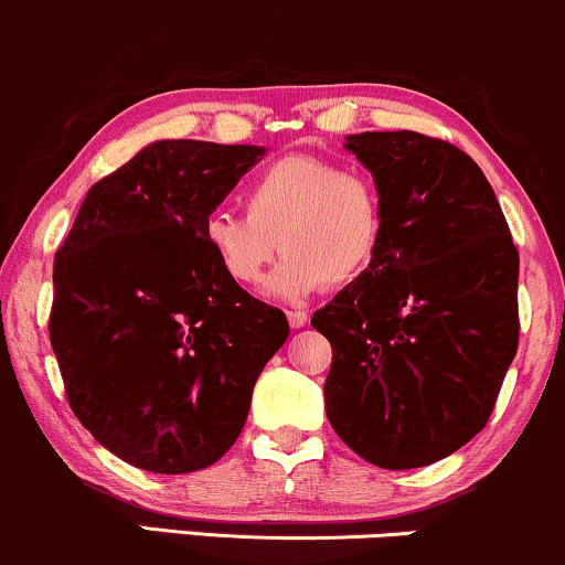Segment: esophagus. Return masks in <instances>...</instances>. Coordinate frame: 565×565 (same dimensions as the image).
Here are the masks:
<instances>
[{
    "instance_id": "1",
    "label": "esophagus",
    "mask_w": 565,
    "mask_h": 565,
    "mask_svg": "<svg viewBox=\"0 0 565 565\" xmlns=\"http://www.w3.org/2000/svg\"><path fill=\"white\" fill-rule=\"evenodd\" d=\"M287 321H289L291 329H302V326L310 321V316L305 310H289L287 312Z\"/></svg>"
}]
</instances>
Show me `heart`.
Instances as JSON below:
<instances>
[{
	"label": "heart",
	"mask_w": 565,
	"mask_h": 565,
	"mask_svg": "<svg viewBox=\"0 0 565 565\" xmlns=\"http://www.w3.org/2000/svg\"><path fill=\"white\" fill-rule=\"evenodd\" d=\"M242 210H213L202 242L236 287H255L278 247L287 253L265 295L300 302L326 284L348 287L384 244V200L371 175L316 154H284L244 189Z\"/></svg>",
	"instance_id": "obj_1"
}]
</instances>
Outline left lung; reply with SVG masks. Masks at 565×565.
<instances>
[{
    "instance_id": "obj_1",
    "label": "left lung",
    "mask_w": 565,
    "mask_h": 565,
    "mask_svg": "<svg viewBox=\"0 0 565 565\" xmlns=\"http://www.w3.org/2000/svg\"><path fill=\"white\" fill-rule=\"evenodd\" d=\"M384 200L371 270L312 316L331 342L326 416L379 468L437 463L484 429L519 348V249L463 149L416 131L348 136Z\"/></svg>"
}]
</instances>
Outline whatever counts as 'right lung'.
Masks as SVG:
<instances>
[{"label":"right lung","instance_id":"right-lung-1","mask_svg":"<svg viewBox=\"0 0 565 565\" xmlns=\"http://www.w3.org/2000/svg\"><path fill=\"white\" fill-rule=\"evenodd\" d=\"M263 154L194 139L147 145L88 189L54 255L50 339L67 403L136 468L213 466L287 342V316L228 281L202 242V221Z\"/></svg>","mask_w":565,"mask_h":565}]
</instances>
